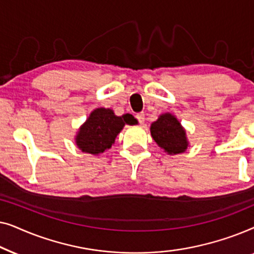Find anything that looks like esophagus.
I'll use <instances>...</instances> for the list:
<instances>
[{
	"label": "esophagus",
	"instance_id": "esophagus-1",
	"mask_svg": "<svg viewBox=\"0 0 254 254\" xmlns=\"http://www.w3.org/2000/svg\"><path fill=\"white\" fill-rule=\"evenodd\" d=\"M136 119L138 120V123L140 124H144V113H137L136 114Z\"/></svg>",
	"mask_w": 254,
	"mask_h": 254
}]
</instances>
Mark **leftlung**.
Listing matches in <instances>:
<instances>
[{"mask_svg":"<svg viewBox=\"0 0 254 254\" xmlns=\"http://www.w3.org/2000/svg\"><path fill=\"white\" fill-rule=\"evenodd\" d=\"M150 134L158 147L168 155L185 152L190 145L186 129L175 114L170 112L161 114L150 125Z\"/></svg>","mask_w":254,"mask_h":254,"instance_id":"left-lung-1","label":"left lung"}]
</instances>
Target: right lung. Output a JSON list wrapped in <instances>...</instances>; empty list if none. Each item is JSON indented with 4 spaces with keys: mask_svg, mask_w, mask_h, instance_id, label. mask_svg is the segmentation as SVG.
<instances>
[{
    "mask_svg": "<svg viewBox=\"0 0 254 254\" xmlns=\"http://www.w3.org/2000/svg\"><path fill=\"white\" fill-rule=\"evenodd\" d=\"M137 120L129 113L118 117L113 110L95 109L75 135V143L85 154L100 155L112 147L125 125H135Z\"/></svg>",
    "mask_w": 254,
    "mask_h": 254,
    "instance_id": "add662e5",
    "label": "right lung"
}]
</instances>
